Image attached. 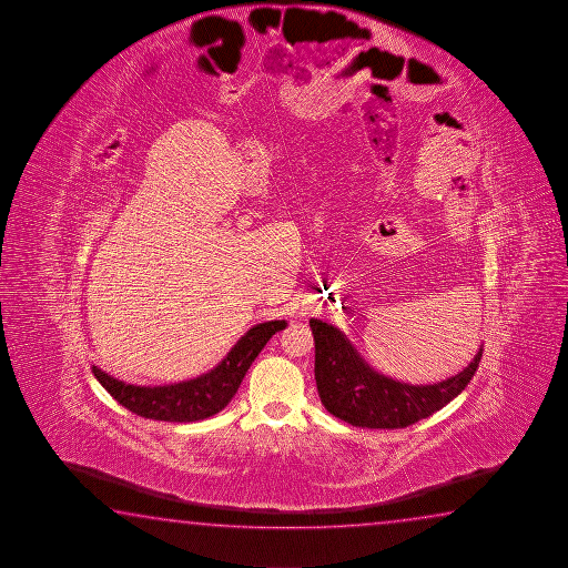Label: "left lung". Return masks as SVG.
<instances>
[{"label": "left lung", "mask_w": 568, "mask_h": 568, "mask_svg": "<svg viewBox=\"0 0 568 568\" xmlns=\"http://www.w3.org/2000/svg\"><path fill=\"white\" fill-rule=\"evenodd\" d=\"M314 334V378L324 408L352 426L371 429L408 428L442 410L469 385L483 357L434 385H410L373 369L346 334L328 322L311 318Z\"/></svg>", "instance_id": "8db88e82"}]
</instances>
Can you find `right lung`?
Returning a JSON list of instances; mask_svg holds the SVG:
<instances>
[{
  "instance_id": "obj_1",
  "label": "right lung",
  "mask_w": 568,
  "mask_h": 568,
  "mask_svg": "<svg viewBox=\"0 0 568 568\" xmlns=\"http://www.w3.org/2000/svg\"><path fill=\"white\" fill-rule=\"evenodd\" d=\"M285 326V321L257 324L240 337L236 346L214 369L201 377L164 387L126 385L95 365H91V373L116 403L123 404L126 410L134 412L136 416L162 422H197L214 416L231 403L252 362L270 342V337Z\"/></svg>"
}]
</instances>
